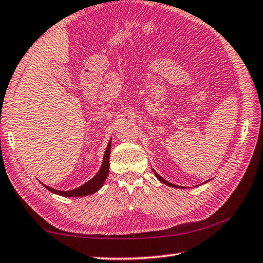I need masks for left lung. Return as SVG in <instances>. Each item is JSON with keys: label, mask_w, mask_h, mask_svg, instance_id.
Returning <instances> with one entry per match:
<instances>
[{"label": "left lung", "mask_w": 263, "mask_h": 263, "mask_svg": "<svg viewBox=\"0 0 263 263\" xmlns=\"http://www.w3.org/2000/svg\"><path fill=\"white\" fill-rule=\"evenodd\" d=\"M154 173H155V176H156V178L157 179H159L160 181H161V182H163V183H164V184H166V185H168V186H174V188H180V186H178V185H176V184H172V183H170V182H168V181H166V180H164V179H163L161 176H159V174H157L155 171H154Z\"/></svg>", "instance_id": "8db88e82"}]
</instances>
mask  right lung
<instances>
[{
	"instance_id": "1",
	"label": "right lung",
	"mask_w": 263,
	"mask_h": 263,
	"mask_svg": "<svg viewBox=\"0 0 263 263\" xmlns=\"http://www.w3.org/2000/svg\"><path fill=\"white\" fill-rule=\"evenodd\" d=\"M110 148H111V141L109 142L108 144V147L104 152V157H103V163L101 165L100 171H99L96 177H93L89 182H86L85 184H83L82 186H80V188L77 189H73V190H69V191H58L50 188V186L45 185L46 188H47L49 191L54 192L56 195H60L63 197H83V196H87V195H92L97 192L99 189L101 188L102 184L104 183V181H106L107 177H108V173H109V157H110Z\"/></svg>"
}]
</instances>
